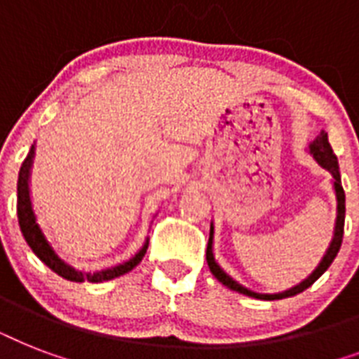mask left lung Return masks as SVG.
I'll use <instances>...</instances> for the list:
<instances>
[{"label":"left lung","mask_w":359,"mask_h":359,"mask_svg":"<svg viewBox=\"0 0 359 359\" xmlns=\"http://www.w3.org/2000/svg\"><path fill=\"white\" fill-rule=\"evenodd\" d=\"M309 154H311L320 168H324L332 175V182H334V191L335 199H337V218H335V227H334V238L330 242L328 250L324 253L323 261L318 262V266L313 270L309 276H307L302 283L290 287L289 290H283V292H276V294H262V292H255V290L248 289L244 285H240L238 281L231 278L229 273L225 272L224 268L219 266L216 259H214V224H210V236H208V245H207V262L210 272L219 283H224L225 287H229L231 290H236L240 294L251 296V298H257V300H281V298H289V296L300 294L306 289H309L315 281H317L320 276H323L326 270L330 268V264L334 262V259L339 253L341 242H343V231H345V190H343V184H341V173H339V163H337V156L332 151V145L328 141V134L326 132H320V134L313 140V143H309Z\"/></svg>","instance_id":"obj_1"}]
</instances>
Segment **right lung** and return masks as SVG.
<instances>
[{
	"instance_id": "1",
	"label": "right lung",
	"mask_w": 359,
	"mask_h": 359,
	"mask_svg": "<svg viewBox=\"0 0 359 359\" xmlns=\"http://www.w3.org/2000/svg\"><path fill=\"white\" fill-rule=\"evenodd\" d=\"M33 158H35V145H31L27 156L22 162V168H20L18 173V203H16V212H18V224L20 229H22V235H24L25 242L29 244V248L33 250L39 259H41L48 268H52L53 272L61 276V278L69 279V281H76V283H83V281H89V283H102V281H108V279L119 278L123 273L130 272L132 268H135L141 262L143 255L147 253V248H149V240H145V244L137 253H135L132 259H128L123 264H117V266L106 268V270H100V272H80L76 270L74 266H70L69 262H65L61 257L55 253L53 245L48 242L46 235L42 233L41 225L36 222L35 210H33V203H31V194H29V177H31V168H33Z\"/></svg>"
}]
</instances>
